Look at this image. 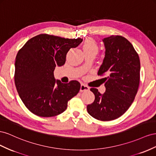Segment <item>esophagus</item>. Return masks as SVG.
I'll list each match as a JSON object with an SVG mask.
<instances>
[{
    "mask_svg": "<svg viewBox=\"0 0 156 156\" xmlns=\"http://www.w3.org/2000/svg\"><path fill=\"white\" fill-rule=\"evenodd\" d=\"M89 90H90V88H89V87H87L86 85H85V84H81V86H80L81 92L86 91H88Z\"/></svg>",
    "mask_w": 156,
    "mask_h": 156,
    "instance_id": "1",
    "label": "esophagus"
}]
</instances>
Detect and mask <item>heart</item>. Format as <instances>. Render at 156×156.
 Here are the masks:
<instances>
[{
  "mask_svg": "<svg viewBox=\"0 0 156 156\" xmlns=\"http://www.w3.org/2000/svg\"><path fill=\"white\" fill-rule=\"evenodd\" d=\"M83 50L84 53H97L99 51V46L95 40L87 38L83 44Z\"/></svg>",
  "mask_w": 156,
  "mask_h": 156,
  "instance_id": "b5f03b06",
  "label": "heart"
}]
</instances>
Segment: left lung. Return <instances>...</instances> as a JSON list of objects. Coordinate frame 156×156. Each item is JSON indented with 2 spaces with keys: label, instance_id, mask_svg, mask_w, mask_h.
Masks as SVG:
<instances>
[{
  "label": "left lung",
  "instance_id": "left-lung-1",
  "mask_svg": "<svg viewBox=\"0 0 156 156\" xmlns=\"http://www.w3.org/2000/svg\"><path fill=\"white\" fill-rule=\"evenodd\" d=\"M105 55L98 75H105L106 91L103 94L96 88L93 103L87 106L92 117L110 121L122 115L129 108L139 88L140 63L139 57L129 41L122 36L112 35L103 39Z\"/></svg>",
  "mask_w": 156,
  "mask_h": 156
}]
</instances>
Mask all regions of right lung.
Instances as JSON below:
<instances>
[{
    "instance_id": "obj_1",
    "label": "right lung",
    "mask_w": 156,
    "mask_h": 156,
    "mask_svg": "<svg viewBox=\"0 0 156 156\" xmlns=\"http://www.w3.org/2000/svg\"><path fill=\"white\" fill-rule=\"evenodd\" d=\"M83 39H69L41 34L27 42L17 53L14 80L21 101L31 112L52 117L63 112L68 101L76 95L80 83L55 80L56 66L65 63L66 53Z\"/></svg>"
}]
</instances>
